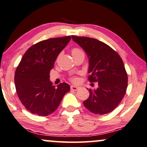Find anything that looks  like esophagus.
Listing matches in <instances>:
<instances>
[{"mask_svg": "<svg viewBox=\"0 0 147 147\" xmlns=\"http://www.w3.org/2000/svg\"><path fill=\"white\" fill-rule=\"evenodd\" d=\"M70 89H71V90H73V91H77L79 89V86H70Z\"/></svg>", "mask_w": 147, "mask_h": 147, "instance_id": "1", "label": "esophagus"}]
</instances>
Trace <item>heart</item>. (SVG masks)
Masks as SVG:
<instances>
[{
	"mask_svg": "<svg viewBox=\"0 0 147 147\" xmlns=\"http://www.w3.org/2000/svg\"><path fill=\"white\" fill-rule=\"evenodd\" d=\"M81 54H84V53L80 49H79V48H74V49H72V56L78 55H81ZM71 80L72 81H77V78H72Z\"/></svg>",
	"mask_w": 147,
	"mask_h": 147,
	"instance_id": "heart-1",
	"label": "heart"
}]
</instances>
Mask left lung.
<instances>
[{
  "instance_id": "1",
  "label": "left lung",
  "mask_w": 147,
  "mask_h": 147,
  "mask_svg": "<svg viewBox=\"0 0 147 147\" xmlns=\"http://www.w3.org/2000/svg\"><path fill=\"white\" fill-rule=\"evenodd\" d=\"M84 49L89 60L90 82H98V88L90 89L84 105L94 114H108L116 108L126 93L127 74L121 57L103 42L94 38L72 35Z\"/></svg>"
}]
</instances>
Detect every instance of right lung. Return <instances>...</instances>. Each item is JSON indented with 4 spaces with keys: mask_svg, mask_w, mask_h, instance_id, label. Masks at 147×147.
Listing matches in <instances>:
<instances>
[{
    "mask_svg": "<svg viewBox=\"0 0 147 147\" xmlns=\"http://www.w3.org/2000/svg\"><path fill=\"white\" fill-rule=\"evenodd\" d=\"M70 36L51 38L33 45L26 51L15 72L14 82L19 98L33 114L46 116L59 107L70 86L57 87L50 81V70L61 51L70 42Z\"/></svg>",
    "mask_w": 147,
    "mask_h": 147,
    "instance_id": "obj_1",
    "label": "right lung"
}]
</instances>
